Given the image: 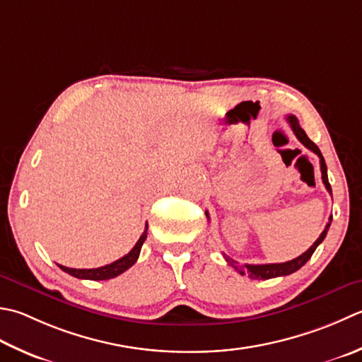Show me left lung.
I'll return each instance as SVG.
<instances>
[{
	"mask_svg": "<svg viewBox=\"0 0 362 362\" xmlns=\"http://www.w3.org/2000/svg\"><path fill=\"white\" fill-rule=\"evenodd\" d=\"M287 120H288L290 127H292L295 136L298 138V139L301 141V143L309 148V151H313L314 153L318 155V158H320L322 180H323V183H325V187H327L328 193L332 194L331 185H329V182H328L327 163H325V158H323V155H322V152H320V148H318V147L313 143V141H310V139L308 138V134L304 133V130L300 127L298 120H296L295 116H288ZM205 215H207V218H209L207 211H205ZM331 221H332V215L329 216V221H328V224H327V228H325V230L320 233V237H318V238L315 240L314 245L310 246L306 252H303L301 256H298V257L293 259V260L284 262V264H265V265H247V264H246V265H238V262L230 259L229 256H226V254H223V256H224L226 262H228V264H229L232 268H235V270H237L240 274H247L251 279H272V278H278V276L292 274V273H295L296 270H300V268H301L304 264H306V262L310 259V256H313V254H314V251L317 250V246L323 242L325 237H327V232H328V229H329Z\"/></svg>",
	"mask_w": 362,
	"mask_h": 362,
	"instance_id": "1",
	"label": "left lung"
}]
</instances>
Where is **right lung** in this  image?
Masks as SVG:
<instances>
[{
	"label": "right lung",
	"mask_w": 362,
	"mask_h": 362,
	"mask_svg": "<svg viewBox=\"0 0 362 362\" xmlns=\"http://www.w3.org/2000/svg\"><path fill=\"white\" fill-rule=\"evenodd\" d=\"M147 229L148 228H147V223H146V229L143 232V235L139 237L136 245L133 246V250L129 254H127V256L117 259L116 262H112V264H110V265H105V267H100V268H81V270H78V268L62 267V265H59V268L62 272H66L70 276H74V278H78V279L105 281V279L116 278V276H119L120 273L129 270L132 265H134V262L138 260L139 252H141V246H143V243L146 242Z\"/></svg>",
	"instance_id": "obj_1"
}]
</instances>
